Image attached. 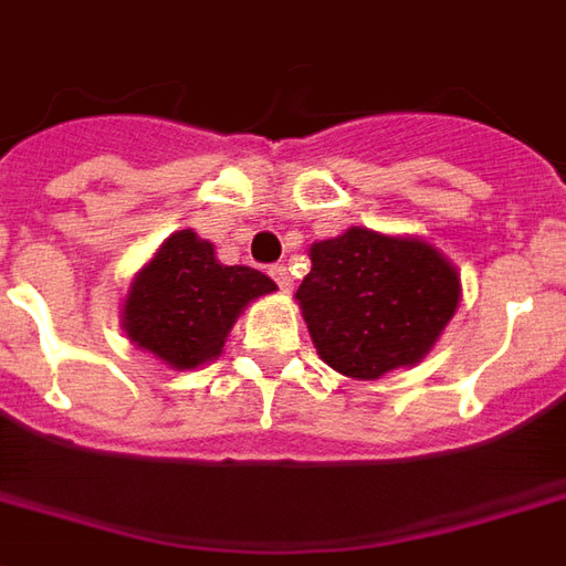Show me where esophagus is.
I'll return each mask as SVG.
<instances>
[{"label": "esophagus", "instance_id": "1", "mask_svg": "<svg viewBox=\"0 0 566 566\" xmlns=\"http://www.w3.org/2000/svg\"><path fill=\"white\" fill-rule=\"evenodd\" d=\"M270 275H272V279H275V284L282 287L284 294H291V291H294V279H291V272H287V266H282V263H279V266H272Z\"/></svg>", "mask_w": 566, "mask_h": 566}]
</instances>
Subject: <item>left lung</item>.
<instances>
[{
	"label": "left lung",
	"mask_w": 566,
	"mask_h": 566,
	"mask_svg": "<svg viewBox=\"0 0 566 566\" xmlns=\"http://www.w3.org/2000/svg\"><path fill=\"white\" fill-rule=\"evenodd\" d=\"M308 258L296 303L321 359L345 378L417 366L462 300L453 263L417 237L347 228L315 242Z\"/></svg>",
	"instance_id": "left-lung-1"
}]
</instances>
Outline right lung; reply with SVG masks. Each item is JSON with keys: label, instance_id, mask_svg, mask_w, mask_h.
<instances>
[{"label": "right lung", "instance_id": "right-lung-1", "mask_svg": "<svg viewBox=\"0 0 566 566\" xmlns=\"http://www.w3.org/2000/svg\"><path fill=\"white\" fill-rule=\"evenodd\" d=\"M272 291L270 275L251 266H224L212 242L200 240L195 230H177L134 275L123 329L165 366L198 368L219 359L242 308Z\"/></svg>", "mask_w": 566, "mask_h": 566}]
</instances>
